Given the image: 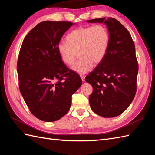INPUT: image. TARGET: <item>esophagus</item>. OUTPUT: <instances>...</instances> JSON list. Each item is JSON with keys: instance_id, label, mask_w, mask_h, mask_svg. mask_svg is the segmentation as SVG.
Returning <instances> with one entry per match:
<instances>
[{"instance_id": "esophagus-1", "label": "esophagus", "mask_w": 155, "mask_h": 155, "mask_svg": "<svg viewBox=\"0 0 155 155\" xmlns=\"http://www.w3.org/2000/svg\"><path fill=\"white\" fill-rule=\"evenodd\" d=\"M80 77H81V80H82V81H85V76H84V75H80Z\"/></svg>"}]
</instances>
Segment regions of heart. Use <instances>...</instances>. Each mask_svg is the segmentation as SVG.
I'll list each match as a JSON object with an SVG mask.
<instances>
[{
  "label": "heart",
  "mask_w": 155,
  "mask_h": 155,
  "mask_svg": "<svg viewBox=\"0 0 155 155\" xmlns=\"http://www.w3.org/2000/svg\"><path fill=\"white\" fill-rule=\"evenodd\" d=\"M110 44V34L104 25L79 27L72 31L67 37V42L61 41L58 50L63 61L71 66L76 60L78 52L79 59L72 69L83 74L92 68L93 63H100L107 53Z\"/></svg>",
  "instance_id": "heart-1"
}]
</instances>
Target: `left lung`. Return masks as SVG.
I'll return each instance as SVG.
<instances>
[{
	"label": "left lung",
	"mask_w": 155,
	"mask_h": 155,
	"mask_svg": "<svg viewBox=\"0 0 155 155\" xmlns=\"http://www.w3.org/2000/svg\"><path fill=\"white\" fill-rule=\"evenodd\" d=\"M104 22L110 34V44L102 61L85 78L92 86L89 96L91 109L105 118L121 114L130 105L137 92L138 64L130 33L114 18L87 21Z\"/></svg>",
	"instance_id": "1"
}]
</instances>
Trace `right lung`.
<instances>
[{"label": "right lung", "instance_id": "1", "mask_svg": "<svg viewBox=\"0 0 155 155\" xmlns=\"http://www.w3.org/2000/svg\"><path fill=\"white\" fill-rule=\"evenodd\" d=\"M73 23L43 21L23 40L17 70L18 86L31 114L51 122L66 114L72 96L82 84L79 75L67 68L58 45Z\"/></svg>", "mask_w": 155, "mask_h": 155}]
</instances>
